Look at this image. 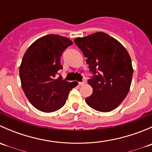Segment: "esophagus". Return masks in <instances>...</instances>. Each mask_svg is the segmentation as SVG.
Segmentation results:
<instances>
[{"label": "esophagus", "instance_id": "34e87169", "mask_svg": "<svg viewBox=\"0 0 152 152\" xmlns=\"http://www.w3.org/2000/svg\"><path fill=\"white\" fill-rule=\"evenodd\" d=\"M86 83V80H83L82 81V82H79V85H83L84 84H85Z\"/></svg>", "mask_w": 152, "mask_h": 152}]
</instances>
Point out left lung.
<instances>
[{"mask_svg": "<svg viewBox=\"0 0 152 152\" xmlns=\"http://www.w3.org/2000/svg\"><path fill=\"white\" fill-rule=\"evenodd\" d=\"M74 42L80 48L93 76L88 84L93 93L85 99L99 112L115 110L127 96L133 75L129 54L120 42L104 32H96Z\"/></svg>", "mask_w": 152, "mask_h": 152, "instance_id": "8db88e82", "label": "left lung"}]
</instances>
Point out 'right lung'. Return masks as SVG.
Listing matches in <instances>:
<instances>
[{
    "label": "right lung",
    "instance_id": "obj_1",
    "mask_svg": "<svg viewBox=\"0 0 152 152\" xmlns=\"http://www.w3.org/2000/svg\"><path fill=\"white\" fill-rule=\"evenodd\" d=\"M72 44L65 37L48 34L32 43L23 57L20 66L22 88L30 103L40 111L51 113L63 107L73 87L61 76L56 77L62 69V53Z\"/></svg>",
    "mask_w": 152,
    "mask_h": 152
}]
</instances>
